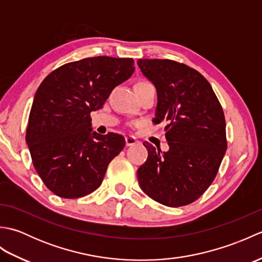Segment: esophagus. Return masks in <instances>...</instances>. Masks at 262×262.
Here are the masks:
<instances>
[{
    "mask_svg": "<svg viewBox=\"0 0 262 262\" xmlns=\"http://www.w3.org/2000/svg\"><path fill=\"white\" fill-rule=\"evenodd\" d=\"M125 142H126V146H133L138 143L134 136H126Z\"/></svg>",
    "mask_w": 262,
    "mask_h": 262,
    "instance_id": "34e87169",
    "label": "esophagus"
}]
</instances>
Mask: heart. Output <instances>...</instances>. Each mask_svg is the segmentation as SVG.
Here are the masks:
<instances>
[{"instance_id":"1","label":"heart","mask_w":262,"mask_h":262,"mask_svg":"<svg viewBox=\"0 0 262 262\" xmlns=\"http://www.w3.org/2000/svg\"><path fill=\"white\" fill-rule=\"evenodd\" d=\"M143 83H148V82H145V81H141V82H138L137 84H143Z\"/></svg>"}]
</instances>
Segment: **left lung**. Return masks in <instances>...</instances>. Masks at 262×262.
<instances>
[{"instance_id":"1","label":"left lung","mask_w":262,"mask_h":262,"mask_svg":"<svg viewBox=\"0 0 262 262\" xmlns=\"http://www.w3.org/2000/svg\"><path fill=\"white\" fill-rule=\"evenodd\" d=\"M143 75L153 83L158 104L153 121H166L169 149L143 143L148 157L137 170L138 183L148 197L169 207L198 199L213 182L227 143L225 117L205 77L170 59H138Z\"/></svg>"}]
</instances>
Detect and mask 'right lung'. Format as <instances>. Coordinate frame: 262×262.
Wrapping results in <instances>:
<instances>
[{
	"label": "right lung",
	"mask_w": 262,
	"mask_h": 262,
	"mask_svg": "<svg viewBox=\"0 0 262 262\" xmlns=\"http://www.w3.org/2000/svg\"><path fill=\"white\" fill-rule=\"evenodd\" d=\"M133 58L98 56L53 71L33 98L26 141L37 173L62 198H80L102 183L124 137L92 130V111L134 73Z\"/></svg>",
	"instance_id": "obj_1"
}]
</instances>
